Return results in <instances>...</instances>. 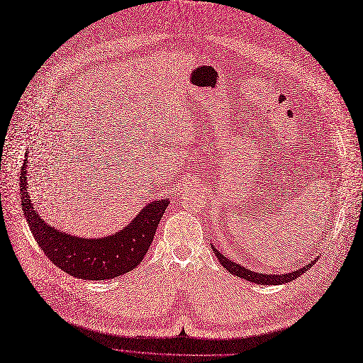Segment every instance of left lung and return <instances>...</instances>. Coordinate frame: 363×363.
Here are the masks:
<instances>
[{
  "mask_svg": "<svg viewBox=\"0 0 363 363\" xmlns=\"http://www.w3.org/2000/svg\"><path fill=\"white\" fill-rule=\"evenodd\" d=\"M213 251L216 254V257L218 258V262L221 263V266L224 269H228L232 274L238 276V278H242V279H247L250 282H254V284H258V285H281V284H288L289 281H294L296 278H298L300 274H303L304 272H307L310 267H312L315 264V262H310L307 266L298 269V270H294L291 273H284V274H267V273H257V272H252V270H248L245 269L244 266H240L232 260H229L228 257H224L221 252H218L214 247H213Z\"/></svg>",
  "mask_w": 363,
  "mask_h": 363,
  "instance_id": "8db88e82",
  "label": "left lung"
}]
</instances>
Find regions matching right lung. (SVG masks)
<instances>
[{"label": "right lung", "mask_w": 363, "mask_h": 363, "mask_svg": "<svg viewBox=\"0 0 363 363\" xmlns=\"http://www.w3.org/2000/svg\"><path fill=\"white\" fill-rule=\"evenodd\" d=\"M21 174L23 214L37 244L50 262L78 279L106 281L135 269L145 258L168 199L147 203L127 226L106 238H78L51 228L33 208L28 195L26 162Z\"/></svg>", "instance_id": "obj_1"}]
</instances>
